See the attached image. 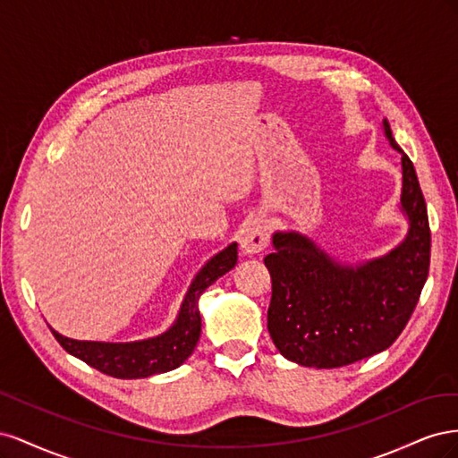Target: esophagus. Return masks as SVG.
Returning a JSON list of instances; mask_svg holds the SVG:
<instances>
[{"label": "esophagus", "mask_w": 458, "mask_h": 458, "mask_svg": "<svg viewBox=\"0 0 458 458\" xmlns=\"http://www.w3.org/2000/svg\"><path fill=\"white\" fill-rule=\"evenodd\" d=\"M269 221L261 216H254L242 225L239 242L244 254H258L261 250H266V246L269 244Z\"/></svg>", "instance_id": "34e87169"}]
</instances>
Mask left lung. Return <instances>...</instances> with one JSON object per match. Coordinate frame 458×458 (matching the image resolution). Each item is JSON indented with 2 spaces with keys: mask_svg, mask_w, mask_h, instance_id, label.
<instances>
[{
  "mask_svg": "<svg viewBox=\"0 0 458 458\" xmlns=\"http://www.w3.org/2000/svg\"><path fill=\"white\" fill-rule=\"evenodd\" d=\"M401 155V210L409 219L405 241L382 258L345 266L296 231L275 233V250L263 258L271 275L267 328L288 361L336 369L380 353L397 340L417 308L429 269V225L411 158Z\"/></svg>",
  "mask_w": 458,
  "mask_h": 458,
  "instance_id": "8db88e82",
  "label": "left lung"
}]
</instances>
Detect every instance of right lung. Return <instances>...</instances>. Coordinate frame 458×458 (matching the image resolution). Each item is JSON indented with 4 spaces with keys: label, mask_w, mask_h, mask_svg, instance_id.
<instances>
[{
    "label": "right lung",
    "mask_w": 458,
    "mask_h": 458,
    "mask_svg": "<svg viewBox=\"0 0 458 458\" xmlns=\"http://www.w3.org/2000/svg\"><path fill=\"white\" fill-rule=\"evenodd\" d=\"M237 263V242L216 254L192 279L189 293L182 303L175 323L164 335L140 342L110 344V342H81L53 332L63 350L81 359L89 367L114 378H147L152 374L177 369L195 352L200 338L199 298L204 290L216 283L221 275L231 271Z\"/></svg>",
    "instance_id": "1"
}]
</instances>
